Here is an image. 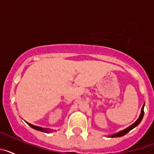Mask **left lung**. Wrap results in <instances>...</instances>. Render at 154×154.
<instances>
[{
    "instance_id": "1",
    "label": "left lung",
    "mask_w": 154,
    "mask_h": 154,
    "mask_svg": "<svg viewBox=\"0 0 154 154\" xmlns=\"http://www.w3.org/2000/svg\"><path fill=\"white\" fill-rule=\"evenodd\" d=\"M144 105H145V103H144L143 106V107H142V109H141L140 115V116H139V118L137 119V121H136L135 123H133V124H132V125H130V126H128V127L126 128L125 130H121V131L118 132V133H114V134H112V135H109V137H123V136L126 135V134L127 133H129V132H130V130H133V128H135L136 126H138V125L140 124V123L141 121H142L143 117V115H144V111H143Z\"/></svg>"
}]
</instances>
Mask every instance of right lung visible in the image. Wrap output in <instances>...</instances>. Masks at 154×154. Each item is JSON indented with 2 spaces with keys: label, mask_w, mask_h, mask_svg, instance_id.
<instances>
[{
  "label": "right lung",
  "mask_w": 154,
  "mask_h": 154,
  "mask_svg": "<svg viewBox=\"0 0 154 154\" xmlns=\"http://www.w3.org/2000/svg\"><path fill=\"white\" fill-rule=\"evenodd\" d=\"M31 128H33L34 130H38V131L41 132H43V133H52L53 130H50V129H48V128H43V127H41V126H35V125H32L29 123H27Z\"/></svg>",
  "instance_id": "obj_1"
}]
</instances>
